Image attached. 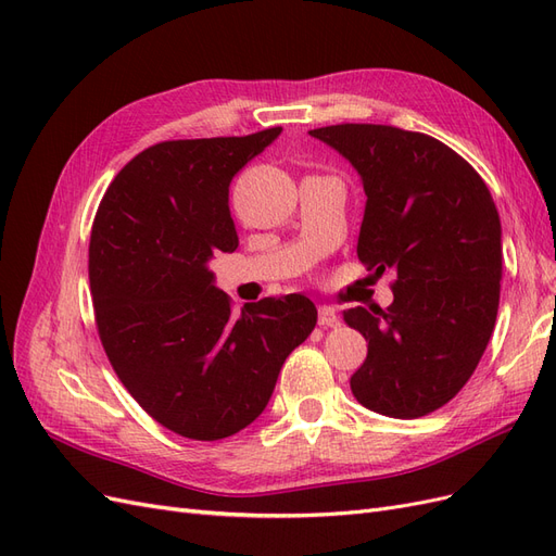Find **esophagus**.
I'll return each instance as SVG.
<instances>
[{"instance_id":"esophagus-1","label":"esophagus","mask_w":556,"mask_h":556,"mask_svg":"<svg viewBox=\"0 0 556 556\" xmlns=\"http://www.w3.org/2000/svg\"><path fill=\"white\" fill-rule=\"evenodd\" d=\"M317 323L323 325V327H336V325L341 323V317H339V313H336L331 306H319Z\"/></svg>"}]
</instances>
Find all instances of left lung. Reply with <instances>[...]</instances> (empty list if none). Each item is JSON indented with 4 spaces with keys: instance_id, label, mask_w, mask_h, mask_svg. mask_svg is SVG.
Segmentation results:
<instances>
[{
    "instance_id": "obj_1",
    "label": "left lung",
    "mask_w": 556,
    "mask_h": 556,
    "mask_svg": "<svg viewBox=\"0 0 556 556\" xmlns=\"http://www.w3.org/2000/svg\"><path fill=\"white\" fill-rule=\"evenodd\" d=\"M362 176L366 208L357 257L396 271L387 308H350L368 341L350 390L399 419L439 410L473 376L501 294V220L480 174L422 131L345 123L311 129Z\"/></svg>"
}]
</instances>
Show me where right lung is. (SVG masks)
Returning a JSON list of instances; mask_svg holds the SVG:
<instances>
[{
    "label": "right lung",
    "instance_id": "right-lung-1",
    "mask_svg": "<svg viewBox=\"0 0 556 556\" xmlns=\"http://www.w3.org/2000/svg\"><path fill=\"white\" fill-rule=\"evenodd\" d=\"M180 139L146 148L113 178L90 233L94 323L139 406L192 441H220L262 415L290 352L315 329L304 294L231 313L208 262L239 248L229 182L278 139Z\"/></svg>",
    "mask_w": 556,
    "mask_h": 556
}]
</instances>
